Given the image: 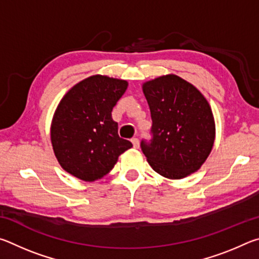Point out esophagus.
<instances>
[{
  "mask_svg": "<svg viewBox=\"0 0 259 259\" xmlns=\"http://www.w3.org/2000/svg\"><path fill=\"white\" fill-rule=\"evenodd\" d=\"M131 142H133V145L135 148H139V140L138 138H133L131 139Z\"/></svg>",
  "mask_w": 259,
  "mask_h": 259,
  "instance_id": "esophagus-1",
  "label": "esophagus"
}]
</instances>
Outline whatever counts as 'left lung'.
I'll list each match as a JSON object with an SVG mask.
<instances>
[{"label": "left lung", "instance_id": "left-lung-1", "mask_svg": "<svg viewBox=\"0 0 259 259\" xmlns=\"http://www.w3.org/2000/svg\"><path fill=\"white\" fill-rule=\"evenodd\" d=\"M150 106L152 139L140 147L154 171L169 179L195 172L214 142V120L204 96L175 74L143 84Z\"/></svg>", "mask_w": 259, "mask_h": 259}]
</instances>
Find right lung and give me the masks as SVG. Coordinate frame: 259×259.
I'll use <instances>...</instances> for the list:
<instances>
[{
	"instance_id": "1",
	"label": "right lung",
	"mask_w": 259,
	"mask_h": 259,
	"mask_svg": "<svg viewBox=\"0 0 259 259\" xmlns=\"http://www.w3.org/2000/svg\"><path fill=\"white\" fill-rule=\"evenodd\" d=\"M128 82L93 75L78 82L60 100L51 123L55 155L65 171L85 182L103 178L119 156L133 147L120 138L112 109Z\"/></svg>"
}]
</instances>
